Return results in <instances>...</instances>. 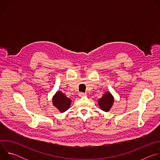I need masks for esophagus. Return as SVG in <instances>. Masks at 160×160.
<instances>
[{
    "mask_svg": "<svg viewBox=\"0 0 160 160\" xmlns=\"http://www.w3.org/2000/svg\"><path fill=\"white\" fill-rule=\"evenodd\" d=\"M78 96L80 97H83V96H86V93H83V92H80Z\"/></svg>",
    "mask_w": 160,
    "mask_h": 160,
    "instance_id": "34e87169",
    "label": "esophagus"
}]
</instances>
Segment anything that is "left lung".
Returning <instances> with one entry per match:
<instances>
[{"instance_id":"1","label":"left lung","mask_w":160,"mask_h":160,"mask_svg":"<svg viewBox=\"0 0 160 160\" xmlns=\"http://www.w3.org/2000/svg\"><path fill=\"white\" fill-rule=\"evenodd\" d=\"M114 100H115V98H114L111 93L109 91H107L103 94L102 98L98 100V105L101 109L105 112H108L112 108L114 103Z\"/></svg>"}]
</instances>
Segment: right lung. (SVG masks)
<instances>
[{
  "label": "right lung",
  "instance_id": "right-lung-1",
  "mask_svg": "<svg viewBox=\"0 0 160 160\" xmlns=\"http://www.w3.org/2000/svg\"><path fill=\"white\" fill-rule=\"evenodd\" d=\"M72 100L58 90L52 97V104L61 112H64L70 108Z\"/></svg>",
  "mask_w": 160,
  "mask_h": 160
}]
</instances>
